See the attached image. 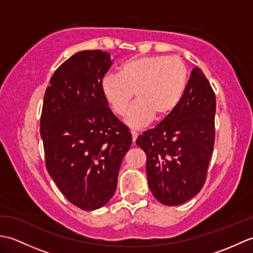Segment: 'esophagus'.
Masks as SVG:
<instances>
[{
	"label": "esophagus",
	"instance_id": "esophagus-1",
	"mask_svg": "<svg viewBox=\"0 0 253 253\" xmlns=\"http://www.w3.org/2000/svg\"><path fill=\"white\" fill-rule=\"evenodd\" d=\"M131 137H132V142L135 143L136 140H137V138H138V133L136 131H131Z\"/></svg>",
	"mask_w": 253,
	"mask_h": 253
}]
</instances>
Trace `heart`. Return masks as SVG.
Listing matches in <instances>:
<instances>
[{
    "instance_id": "b5f03b06",
    "label": "heart",
    "mask_w": 253,
    "mask_h": 253,
    "mask_svg": "<svg viewBox=\"0 0 253 253\" xmlns=\"http://www.w3.org/2000/svg\"><path fill=\"white\" fill-rule=\"evenodd\" d=\"M188 84L184 61L168 55L131 57L118 68V74H107L101 79L100 90L115 114L125 115L133 92L137 101L125 118L131 128H142L169 116L179 105Z\"/></svg>"
}]
</instances>
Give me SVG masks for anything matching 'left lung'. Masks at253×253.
<instances>
[{
  "instance_id": "1",
  "label": "left lung",
  "mask_w": 253,
  "mask_h": 253,
  "mask_svg": "<svg viewBox=\"0 0 253 253\" xmlns=\"http://www.w3.org/2000/svg\"><path fill=\"white\" fill-rule=\"evenodd\" d=\"M215 110L211 84L196 67L177 109L137 138L147 155L149 188L159 202L179 206L201 190L215 139Z\"/></svg>"
}]
</instances>
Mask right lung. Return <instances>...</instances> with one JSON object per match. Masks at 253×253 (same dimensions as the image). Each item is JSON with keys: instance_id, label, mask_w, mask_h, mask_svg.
Here are the masks:
<instances>
[{"instance_id": "add662e5", "label": "right lung", "mask_w": 253, "mask_h": 253, "mask_svg": "<svg viewBox=\"0 0 253 253\" xmlns=\"http://www.w3.org/2000/svg\"><path fill=\"white\" fill-rule=\"evenodd\" d=\"M112 64L106 52H77L53 74L43 99L40 135L46 169L67 200L84 211L110 201L131 144V133L100 90Z\"/></svg>"}]
</instances>
